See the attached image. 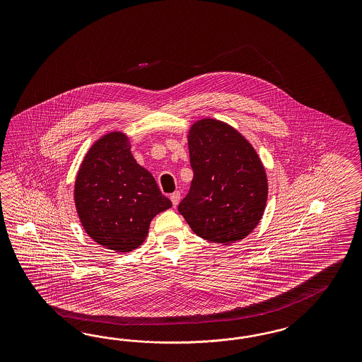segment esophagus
<instances>
[{"label": "esophagus", "instance_id": "esophagus-1", "mask_svg": "<svg viewBox=\"0 0 362 362\" xmlns=\"http://www.w3.org/2000/svg\"><path fill=\"white\" fill-rule=\"evenodd\" d=\"M170 199H171V202H173V206L176 207V206H177V203H179V200H180V192H179V191L173 192V194H171V197H170Z\"/></svg>", "mask_w": 362, "mask_h": 362}]
</instances>
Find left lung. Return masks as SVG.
Masks as SVG:
<instances>
[{
	"label": "left lung",
	"mask_w": 362,
	"mask_h": 362,
	"mask_svg": "<svg viewBox=\"0 0 362 362\" xmlns=\"http://www.w3.org/2000/svg\"><path fill=\"white\" fill-rule=\"evenodd\" d=\"M187 138L194 179L179 212L204 240L228 245L244 239L262 220L268 197L259 155L236 129L212 118L195 122Z\"/></svg>",
	"instance_id": "1"
}]
</instances>
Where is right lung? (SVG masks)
<instances>
[{"instance_id":"obj_1","label":"right lung","mask_w":362,"mask_h":362,"mask_svg":"<svg viewBox=\"0 0 362 362\" xmlns=\"http://www.w3.org/2000/svg\"><path fill=\"white\" fill-rule=\"evenodd\" d=\"M74 202L88 236L122 253L142 245L151 220L173 206L153 176L136 163L121 132H109L90 147L78 170Z\"/></svg>"}]
</instances>
